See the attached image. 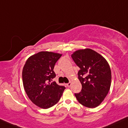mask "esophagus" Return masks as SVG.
I'll return each instance as SVG.
<instances>
[{
  "label": "esophagus",
  "mask_w": 128,
  "mask_h": 128,
  "mask_svg": "<svg viewBox=\"0 0 128 128\" xmlns=\"http://www.w3.org/2000/svg\"><path fill=\"white\" fill-rule=\"evenodd\" d=\"M71 84H72V83L70 82H68V83H67V84H66V85H67V87H70L71 86Z\"/></svg>",
  "instance_id": "1"
}]
</instances>
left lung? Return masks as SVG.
Instances as JSON below:
<instances>
[{
  "label": "left lung",
  "instance_id": "obj_1",
  "mask_svg": "<svg viewBox=\"0 0 128 128\" xmlns=\"http://www.w3.org/2000/svg\"><path fill=\"white\" fill-rule=\"evenodd\" d=\"M71 56L80 68L78 75L82 90L75 94L77 100L86 107H97L110 88L111 71L109 64L104 58L90 48L76 50Z\"/></svg>",
  "mask_w": 128,
  "mask_h": 128
}]
</instances>
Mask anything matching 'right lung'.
<instances>
[{"instance_id":"obj_1","label":"right lung","mask_w":128,"mask_h":128,"mask_svg":"<svg viewBox=\"0 0 128 128\" xmlns=\"http://www.w3.org/2000/svg\"><path fill=\"white\" fill-rule=\"evenodd\" d=\"M62 56L59 53L40 52L28 58L22 70L24 88L30 100L38 107L48 109L56 104L66 88L52 80L54 65Z\"/></svg>"}]
</instances>
